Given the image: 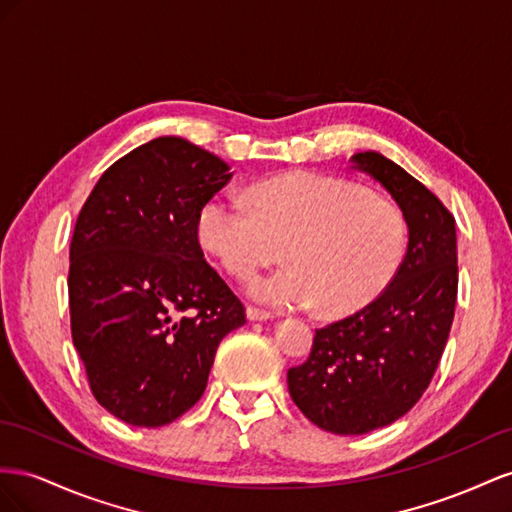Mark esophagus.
<instances>
[{"label":"esophagus","instance_id":"1","mask_svg":"<svg viewBox=\"0 0 512 512\" xmlns=\"http://www.w3.org/2000/svg\"><path fill=\"white\" fill-rule=\"evenodd\" d=\"M246 317L251 321H266L272 317V313L266 309H257V306H246Z\"/></svg>","mask_w":512,"mask_h":512}]
</instances>
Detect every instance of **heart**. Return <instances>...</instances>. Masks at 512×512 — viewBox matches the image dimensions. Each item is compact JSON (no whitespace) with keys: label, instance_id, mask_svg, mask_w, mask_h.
Returning a JSON list of instances; mask_svg holds the SVG:
<instances>
[{"label":"heart","instance_id":"1","mask_svg":"<svg viewBox=\"0 0 512 512\" xmlns=\"http://www.w3.org/2000/svg\"><path fill=\"white\" fill-rule=\"evenodd\" d=\"M251 201L216 193L197 214V236L236 279L283 253L289 266L248 285L255 300L281 309L319 304L326 315L369 306L399 272L407 225L392 201L356 182L311 171L257 182Z\"/></svg>","mask_w":512,"mask_h":512}]
</instances>
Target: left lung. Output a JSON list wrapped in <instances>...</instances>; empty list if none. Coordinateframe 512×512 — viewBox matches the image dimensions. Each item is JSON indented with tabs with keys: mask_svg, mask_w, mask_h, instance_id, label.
I'll list each match as a JSON object with an SVG mask.
<instances>
[{
	"mask_svg": "<svg viewBox=\"0 0 512 512\" xmlns=\"http://www.w3.org/2000/svg\"><path fill=\"white\" fill-rule=\"evenodd\" d=\"M397 201L407 253L362 311L315 330L311 354L287 371L300 412L319 429L362 435L405 416L431 384L457 302L455 216L425 184L377 152L352 156Z\"/></svg>",
	"mask_w": 512,
	"mask_h": 512,
	"instance_id": "1",
	"label": "left lung"
}]
</instances>
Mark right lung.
Returning <instances> with one entry per match:
<instances>
[{"label":"right lung","mask_w":512,"mask_h":512,"mask_svg":"<svg viewBox=\"0 0 512 512\" xmlns=\"http://www.w3.org/2000/svg\"><path fill=\"white\" fill-rule=\"evenodd\" d=\"M225 160L180 137L143 143L102 173L70 242L72 343L96 401L163 427L201 399L244 304L206 259L197 214L229 182Z\"/></svg>","instance_id":"right-lung-1"}]
</instances>
